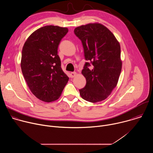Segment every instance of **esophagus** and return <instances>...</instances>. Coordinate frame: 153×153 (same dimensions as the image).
Masks as SVG:
<instances>
[{
	"label": "esophagus",
	"mask_w": 153,
	"mask_h": 153,
	"mask_svg": "<svg viewBox=\"0 0 153 153\" xmlns=\"http://www.w3.org/2000/svg\"><path fill=\"white\" fill-rule=\"evenodd\" d=\"M70 74H71V77H74L77 75V73L76 72H72V73H71Z\"/></svg>",
	"instance_id": "obj_1"
}]
</instances>
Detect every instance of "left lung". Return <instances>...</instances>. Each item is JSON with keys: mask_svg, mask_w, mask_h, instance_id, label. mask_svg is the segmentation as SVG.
Here are the masks:
<instances>
[{"mask_svg": "<svg viewBox=\"0 0 153 153\" xmlns=\"http://www.w3.org/2000/svg\"><path fill=\"white\" fill-rule=\"evenodd\" d=\"M74 34L81 40L85 58L93 67L89 69L86 62L82 74L86 83L79 90L85 100L96 103L106 99L117 86L122 62L120 46L111 31L99 23H90L74 29Z\"/></svg>", "mask_w": 153, "mask_h": 153, "instance_id": "left-lung-1", "label": "left lung"}]
</instances>
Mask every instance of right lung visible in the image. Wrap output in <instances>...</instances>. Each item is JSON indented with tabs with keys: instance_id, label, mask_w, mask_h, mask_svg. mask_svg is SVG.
I'll return each mask as SVG.
<instances>
[{
	"instance_id": "1",
	"label": "right lung",
	"mask_w": 153,
	"mask_h": 153,
	"mask_svg": "<svg viewBox=\"0 0 153 153\" xmlns=\"http://www.w3.org/2000/svg\"><path fill=\"white\" fill-rule=\"evenodd\" d=\"M68 29L54 25L41 27L25 42L20 66L31 93L45 102L56 100L60 96L69 77L61 68L57 49Z\"/></svg>"
}]
</instances>
